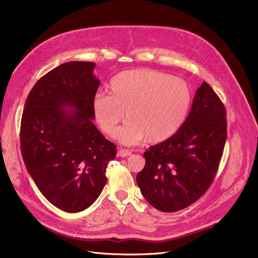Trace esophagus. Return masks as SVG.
Wrapping results in <instances>:
<instances>
[{
    "label": "esophagus",
    "instance_id": "34e87169",
    "mask_svg": "<svg viewBox=\"0 0 258 258\" xmlns=\"http://www.w3.org/2000/svg\"><path fill=\"white\" fill-rule=\"evenodd\" d=\"M117 155L120 157H126L131 155V151L127 150V149H119V151L117 152Z\"/></svg>",
    "mask_w": 258,
    "mask_h": 258
}]
</instances>
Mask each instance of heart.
Segmentation results:
<instances>
[{"instance_id":"b5f03b06","label":"heart","mask_w":258,"mask_h":258,"mask_svg":"<svg viewBox=\"0 0 258 258\" xmlns=\"http://www.w3.org/2000/svg\"><path fill=\"white\" fill-rule=\"evenodd\" d=\"M109 93H97L92 112L97 124L109 137H115L117 126L125 145L146 140L159 144L173 138L182 128L192 106V92L181 79L152 69L127 70L118 73L109 85Z\"/></svg>"}]
</instances>
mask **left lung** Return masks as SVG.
<instances>
[{"instance_id":"1","label":"left lung","mask_w":258,"mask_h":258,"mask_svg":"<svg viewBox=\"0 0 258 258\" xmlns=\"http://www.w3.org/2000/svg\"><path fill=\"white\" fill-rule=\"evenodd\" d=\"M226 140V108L203 82L185 125L144 153L146 164L137 181L146 201L163 212H175L198 201L213 181Z\"/></svg>"}]
</instances>
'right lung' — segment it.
<instances>
[{"instance_id":"right-lung-1","label":"right lung","mask_w":258,"mask_h":258,"mask_svg":"<svg viewBox=\"0 0 258 258\" xmlns=\"http://www.w3.org/2000/svg\"><path fill=\"white\" fill-rule=\"evenodd\" d=\"M92 62H69L49 71L29 92L21 121V150L41 193L65 212L87 209L107 181L116 146L93 124L100 86Z\"/></svg>"}]
</instances>
